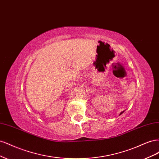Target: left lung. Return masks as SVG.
<instances>
[{"instance_id": "left-lung-1", "label": "left lung", "mask_w": 159, "mask_h": 159, "mask_svg": "<svg viewBox=\"0 0 159 159\" xmlns=\"http://www.w3.org/2000/svg\"><path fill=\"white\" fill-rule=\"evenodd\" d=\"M123 112H124V111H122V112H121V113H120V115H121V114H122V113H123Z\"/></svg>"}]
</instances>
